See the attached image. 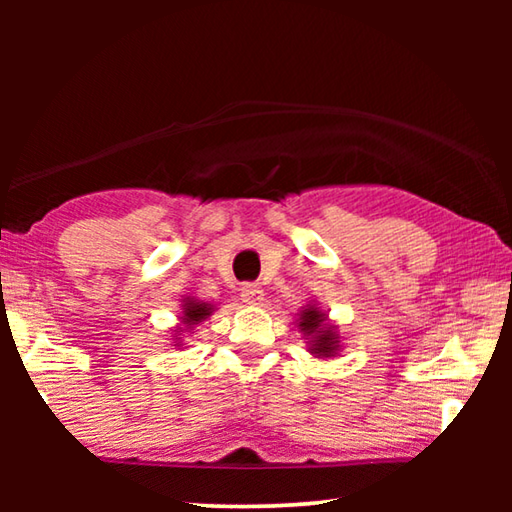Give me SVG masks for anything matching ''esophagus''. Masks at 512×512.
<instances>
[{
	"instance_id": "esophagus-1",
	"label": "esophagus",
	"mask_w": 512,
	"mask_h": 512,
	"mask_svg": "<svg viewBox=\"0 0 512 512\" xmlns=\"http://www.w3.org/2000/svg\"><path fill=\"white\" fill-rule=\"evenodd\" d=\"M241 300H244L246 305H259V302L264 300V289L255 282H248L241 287Z\"/></svg>"
}]
</instances>
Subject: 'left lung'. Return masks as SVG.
<instances>
[{
    "mask_svg": "<svg viewBox=\"0 0 512 512\" xmlns=\"http://www.w3.org/2000/svg\"><path fill=\"white\" fill-rule=\"evenodd\" d=\"M298 329L307 339L309 352L318 359H332L341 350V336L334 325L327 323V314L320 311L314 302L300 309Z\"/></svg>",
    "mask_w": 512,
    "mask_h": 512,
    "instance_id": "1",
    "label": "left lung"
}]
</instances>
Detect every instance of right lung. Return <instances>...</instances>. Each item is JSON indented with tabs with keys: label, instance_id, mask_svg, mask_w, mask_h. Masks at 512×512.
Listing matches in <instances>:
<instances>
[{
	"label": "right lung",
	"instance_id": "obj_1",
	"mask_svg": "<svg viewBox=\"0 0 512 512\" xmlns=\"http://www.w3.org/2000/svg\"><path fill=\"white\" fill-rule=\"evenodd\" d=\"M212 311H214V305H210V302L196 300L192 296L183 298V314H180V327L176 329V332H189V329L210 318ZM173 345H176V348L183 345V343H180V334H176Z\"/></svg>",
	"mask_w": 512,
	"mask_h": 512
}]
</instances>
